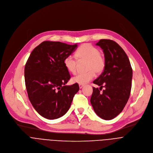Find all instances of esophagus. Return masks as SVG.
Wrapping results in <instances>:
<instances>
[{
    "label": "esophagus",
    "mask_w": 153,
    "mask_h": 153,
    "mask_svg": "<svg viewBox=\"0 0 153 153\" xmlns=\"http://www.w3.org/2000/svg\"><path fill=\"white\" fill-rule=\"evenodd\" d=\"M79 88H80V89H81V88H83L84 85H82V84H79Z\"/></svg>",
    "instance_id": "34e87169"
}]
</instances>
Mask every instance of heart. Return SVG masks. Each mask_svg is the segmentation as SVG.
Instances as JSON below:
<instances>
[{"label": "heart", "mask_w": 153, "mask_h": 153, "mask_svg": "<svg viewBox=\"0 0 153 153\" xmlns=\"http://www.w3.org/2000/svg\"><path fill=\"white\" fill-rule=\"evenodd\" d=\"M75 57L78 61L87 60L88 71L79 73L72 78L74 83L85 84L96 76V72L101 73L105 67V59L99 50L90 43L81 45L75 53ZM67 70L74 74L77 70V61L71 56L66 57L63 61Z\"/></svg>", "instance_id": "obj_1"}]
</instances>
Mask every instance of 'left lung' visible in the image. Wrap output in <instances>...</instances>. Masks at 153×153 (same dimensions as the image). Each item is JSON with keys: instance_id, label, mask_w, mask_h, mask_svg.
Masks as SVG:
<instances>
[{"instance_id": "8db88e82", "label": "left lung", "mask_w": 153, "mask_h": 153, "mask_svg": "<svg viewBox=\"0 0 153 153\" xmlns=\"http://www.w3.org/2000/svg\"><path fill=\"white\" fill-rule=\"evenodd\" d=\"M96 45L103 50L105 67L102 73L93 81L100 86V90L93 87L90 102L99 117L111 120L122 111L128 100L133 70L126 54L116 42L101 39ZM103 87L105 90L100 93Z\"/></svg>"}]
</instances>
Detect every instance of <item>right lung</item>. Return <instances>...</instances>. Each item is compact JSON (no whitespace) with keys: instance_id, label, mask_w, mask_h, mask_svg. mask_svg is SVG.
Returning a JSON list of instances; mask_svg holds the SVG:
<instances>
[{"instance_id":"right-lung-1","label":"right lung","mask_w":153,"mask_h":153,"mask_svg":"<svg viewBox=\"0 0 153 153\" xmlns=\"http://www.w3.org/2000/svg\"><path fill=\"white\" fill-rule=\"evenodd\" d=\"M77 45L44 41L31 52L25 67V86L30 101L42 117L53 120L68 111L78 83L65 85L70 79L64 65Z\"/></svg>"}]
</instances>
